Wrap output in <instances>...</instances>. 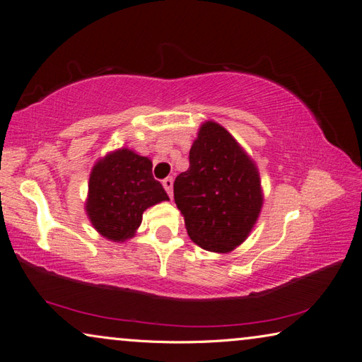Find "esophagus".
I'll list each match as a JSON object with an SVG mask.
<instances>
[{
	"label": "esophagus",
	"mask_w": 362,
	"mask_h": 362,
	"mask_svg": "<svg viewBox=\"0 0 362 362\" xmlns=\"http://www.w3.org/2000/svg\"><path fill=\"white\" fill-rule=\"evenodd\" d=\"M163 187H165L166 193H168V194H169V197H171V199H173V187H174V180H173V177H168V179L163 180Z\"/></svg>",
	"instance_id": "34e87169"
}]
</instances>
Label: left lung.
Segmentation results:
<instances>
[{"label": "left lung", "mask_w": 362, "mask_h": 362, "mask_svg": "<svg viewBox=\"0 0 362 362\" xmlns=\"http://www.w3.org/2000/svg\"><path fill=\"white\" fill-rule=\"evenodd\" d=\"M174 201L197 246L228 254L250 235L264 205L256 161L223 125L207 120L189 148V168L174 182Z\"/></svg>", "instance_id": "8db88e82"}]
</instances>
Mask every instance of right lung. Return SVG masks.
I'll use <instances>...</instances> for the list:
<instances>
[{"mask_svg": "<svg viewBox=\"0 0 362 362\" xmlns=\"http://www.w3.org/2000/svg\"><path fill=\"white\" fill-rule=\"evenodd\" d=\"M163 201L169 197L153 179L152 161L122 147L95 161L84 210L102 237L120 243L134 237L144 211Z\"/></svg>", "mask_w": 362, "mask_h": 362, "instance_id": "add662e5", "label": "right lung"}]
</instances>
